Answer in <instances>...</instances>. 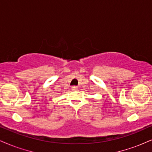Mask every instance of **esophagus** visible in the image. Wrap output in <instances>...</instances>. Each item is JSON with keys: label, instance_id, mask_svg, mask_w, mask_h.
<instances>
[{"label": "esophagus", "instance_id": "34e87169", "mask_svg": "<svg viewBox=\"0 0 152 152\" xmlns=\"http://www.w3.org/2000/svg\"><path fill=\"white\" fill-rule=\"evenodd\" d=\"M72 89H73V90H77V87L74 86V87H72Z\"/></svg>", "mask_w": 152, "mask_h": 152}]
</instances>
